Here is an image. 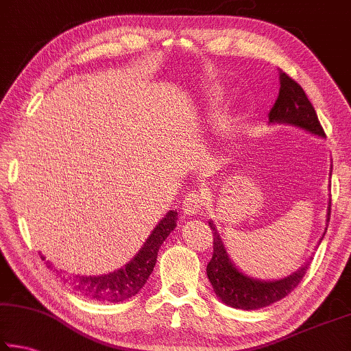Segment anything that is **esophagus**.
Segmentation results:
<instances>
[{
	"instance_id": "34e87169",
	"label": "esophagus",
	"mask_w": 351,
	"mask_h": 351,
	"mask_svg": "<svg viewBox=\"0 0 351 351\" xmlns=\"http://www.w3.org/2000/svg\"><path fill=\"white\" fill-rule=\"evenodd\" d=\"M201 206H203V201H201V197L198 195V192H192L187 193L186 198L182 201V212L184 215H195L201 210Z\"/></svg>"
}]
</instances>
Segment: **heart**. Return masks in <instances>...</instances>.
<instances>
[{"label": "heart", "mask_w": 351, "mask_h": 351, "mask_svg": "<svg viewBox=\"0 0 351 351\" xmlns=\"http://www.w3.org/2000/svg\"><path fill=\"white\" fill-rule=\"evenodd\" d=\"M229 99V91L226 88H212L210 91L206 94V102H207V110L210 112H218L223 108L224 104L228 102Z\"/></svg>", "instance_id": "b5f03b06"}]
</instances>
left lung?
Returning <instances> with one entry per match:
<instances>
[{"instance_id":"obj_1","label":"left lung","mask_w":351,"mask_h":351,"mask_svg":"<svg viewBox=\"0 0 351 351\" xmlns=\"http://www.w3.org/2000/svg\"><path fill=\"white\" fill-rule=\"evenodd\" d=\"M268 123L269 125L295 127L317 136V138H325L316 111H314V106L308 100L305 91L302 90L299 83L294 82L285 73L280 74V91H278V97L269 112ZM330 209L331 199H328V207H326L325 226H328L330 221ZM209 226L213 230V254L206 268L207 278L212 285L213 293L228 306L251 311L276 304L283 297H287L300 283L302 277L305 276L308 266L313 260V255H310V258L299 269L287 277L276 278V280H261V278L251 277L239 269V266L230 258L221 239V234H219L212 219L209 221ZM325 232L320 237L317 245H320Z\"/></svg>"}]
</instances>
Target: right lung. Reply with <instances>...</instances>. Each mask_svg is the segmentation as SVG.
<instances>
[{
    "instance_id": "1",
    "label": "right lung",
    "mask_w": 351,
    "mask_h": 351,
    "mask_svg": "<svg viewBox=\"0 0 351 351\" xmlns=\"http://www.w3.org/2000/svg\"><path fill=\"white\" fill-rule=\"evenodd\" d=\"M178 221V212L169 210L162 217L156 228L152 230L144 245L136 252L134 257L122 266L108 274L102 276H80V274H68L62 269H57L49 260L46 266L57 277H60L64 285L75 291L86 299L105 302V304H117L134 297L147 283L152 271L156 265L159 247L162 246L165 239L173 232ZM41 258L46 260L43 255Z\"/></svg>"
}]
</instances>
